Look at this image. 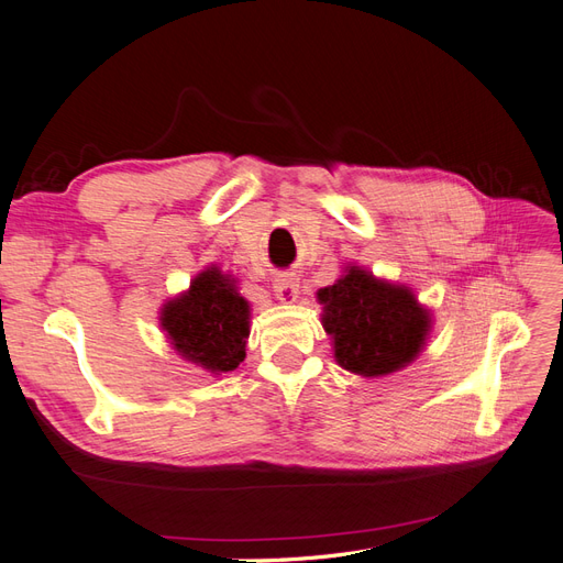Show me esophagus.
I'll return each mask as SVG.
<instances>
[{"label": "esophagus", "instance_id": "obj_1", "mask_svg": "<svg viewBox=\"0 0 563 563\" xmlns=\"http://www.w3.org/2000/svg\"><path fill=\"white\" fill-rule=\"evenodd\" d=\"M272 288L282 302H294L298 298V279L294 275H279Z\"/></svg>", "mask_w": 563, "mask_h": 563}]
</instances>
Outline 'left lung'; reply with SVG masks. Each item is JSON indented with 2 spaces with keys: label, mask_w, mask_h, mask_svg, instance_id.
Returning a JSON list of instances; mask_svg holds the SVG:
<instances>
[{
  "label": "left lung",
  "mask_w": 563,
  "mask_h": 563,
  "mask_svg": "<svg viewBox=\"0 0 563 563\" xmlns=\"http://www.w3.org/2000/svg\"><path fill=\"white\" fill-rule=\"evenodd\" d=\"M321 323L333 338L335 362L364 378L411 364L422 352L432 317L408 286L376 279L350 265L333 286L319 288Z\"/></svg>",
  "instance_id": "obj_1"
}]
</instances>
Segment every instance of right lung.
Masks as SVG:
<instances>
[{
  "label": "right lung",
  "mask_w": 563,
  "mask_h": 563,
  "mask_svg": "<svg viewBox=\"0 0 563 563\" xmlns=\"http://www.w3.org/2000/svg\"><path fill=\"white\" fill-rule=\"evenodd\" d=\"M249 317V302L236 291V282L211 265L185 294L164 305L159 321L183 360L220 376L244 362Z\"/></svg>",
  "instance_id": "obj_1"
}]
</instances>
